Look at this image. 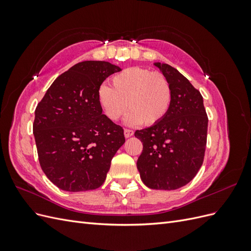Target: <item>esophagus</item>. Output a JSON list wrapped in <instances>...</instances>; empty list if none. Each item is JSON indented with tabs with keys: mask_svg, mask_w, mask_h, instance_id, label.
I'll return each instance as SVG.
<instances>
[{
	"mask_svg": "<svg viewBox=\"0 0 251 251\" xmlns=\"http://www.w3.org/2000/svg\"><path fill=\"white\" fill-rule=\"evenodd\" d=\"M134 135V131L133 130H130V128H125V136L126 138H128L131 137V136Z\"/></svg>",
	"mask_w": 251,
	"mask_h": 251,
	"instance_id": "34e87169",
	"label": "esophagus"
}]
</instances>
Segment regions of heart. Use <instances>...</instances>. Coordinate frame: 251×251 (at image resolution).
<instances>
[{"label": "heart", "mask_w": 251, "mask_h": 251, "mask_svg": "<svg viewBox=\"0 0 251 251\" xmlns=\"http://www.w3.org/2000/svg\"><path fill=\"white\" fill-rule=\"evenodd\" d=\"M113 88L102 85L98 89V102L112 121L131 110L126 123L131 126H154L168 115L173 100V89L161 72L131 67L112 77Z\"/></svg>", "instance_id": "obj_1"}]
</instances>
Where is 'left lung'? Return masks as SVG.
<instances>
[{
    "label": "left lung",
    "mask_w": 251,
    "mask_h": 251,
    "mask_svg": "<svg viewBox=\"0 0 251 251\" xmlns=\"http://www.w3.org/2000/svg\"><path fill=\"white\" fill-rule=\"evenodd\" d=\"M155 66L170 80L173 100L160 123L135 132L143 146L137 169L148 187L173 191L192 181L201 168L208 117L201 93L185 76L168 64Z\"/></svg>",
    "instance_id": "8db88e82"
}]
</instances>
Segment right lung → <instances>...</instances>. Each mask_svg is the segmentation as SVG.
I'll return each mask as SVG.
<instances>
[{
	"mask_svg": "<svg viewBox=\"0 0 251 251\" xmlns=\"http://www.w3.org/2000/svg\"><path fill=\"white\" fill-rule=\"evenodd\" d=\"M119 67L86 60L60 74L37 103L33 134L43 172L58 188L85 192L102 185L126 141L124 128L102 114L98 89Z\"/></svg>",
	"mask_w": 251,
	"mask_h": 251,
	"instance_id": "1",
	"label": "right lung"
}]
</instances>
